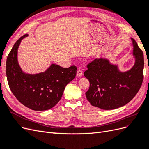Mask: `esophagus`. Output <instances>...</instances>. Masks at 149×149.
Returning <instances> with one entry per match:
<instances>
[{
	"instance_id": "obj_1",
	"label": "esophagus",
	"mask_w": 149,
	"mask_h": 149,
	"mask_svg": "<svg viewBox=\"0 0 149 149\" xmlns=\"http://www.w3.org/2000/svg\"><path fill=\"white\" fill-rule=\"evenodd\" d=\"M83 74V71L81 69H78L77 71V77H80Z\"/></svg>"
}]
</instances>
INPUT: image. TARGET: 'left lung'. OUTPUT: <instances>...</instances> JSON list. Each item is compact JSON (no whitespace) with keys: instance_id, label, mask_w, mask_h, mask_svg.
<instances>
[{"instance_id":"8db88e82","label":"left lung","mask_w":149,"mask_h":149,"mask_svg":"<svg viewBox=\"0 0 149 149\" xmlns=\"http://www.w3.org/2000/svg\"><path fill=\"white\" fill-rule=\"evenodd\" d=\"M136 63L126 72H119L116 65L107 59H96L87 64L84 75L90 81L86 97L93 107L114 109L128 103L140 89L143 79V51L131 38Z\"/></svg>"}]
</instances>
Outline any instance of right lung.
Segmentation results:
<instances>
[{
  "label": "right lung",
  "mask_w": 149,
  "mask_h": 149,
  "mask_svg": "<svg viewBox=\"0 0 149 149\" xmlns=\"http://www.w3.org/2000/svg\"><path fill=\"white\" fill-rule=\"evenodd\" d=\"M26 36L27 34L16 41L8 55V84L14 96L24 106L35 111H44L54 107L59 102L65 86L75 78L77 67L64 68L52 64L44 72L25 74L18 63L17 52L22 40Z\"/></svg>",
  "instance_id": "obj_1"
}]
</instances>
